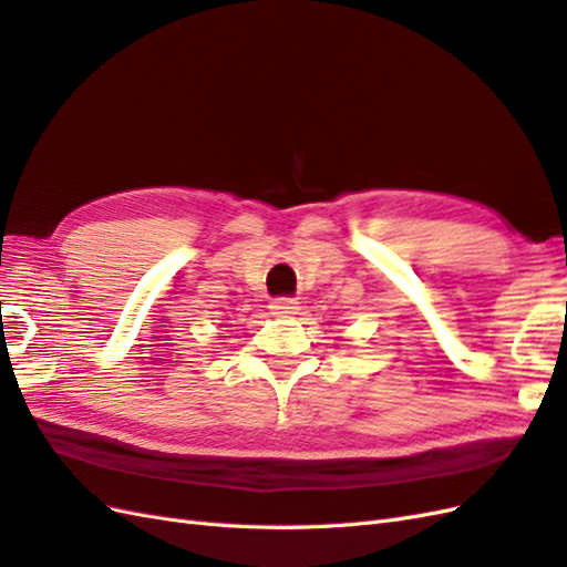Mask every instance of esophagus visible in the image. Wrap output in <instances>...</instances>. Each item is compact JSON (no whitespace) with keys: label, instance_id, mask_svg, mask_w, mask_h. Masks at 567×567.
<instances>
[{"label":"esophagus","instance_id":"1","mask_svg":"<svg viewBox=\"0 0 567 567\" xmlns=\"http://www.w3.org/2000/svg\"><path fill=\"white\" fill-rule=\"evenodd\" d=\"M270 311L275 316H295L299 311V301L289 299V297H278L270 301Z\"/></svg>","mask_w":567,"mask_h":567}]
</instances>
